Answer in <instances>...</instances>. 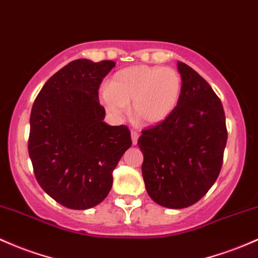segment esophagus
I'll list each match as a JSON object with an SVG mask.
<instances>
[{"label": "esophagus", "mask_w": 258, "mask_h": 258, "mask_svg": "<svg viewBox=\"0 0 258 258\" xmlns=\"http://www.w3.org/2000/svg\"><path fill=\"white\" fill-rule=\"evenodd\" d=\"M138 137H140V134H138L137 131H131V138H132V143H134V146L137 144Z\"/></svg>", "instance_id": "esophagus-1"}]
</instances>
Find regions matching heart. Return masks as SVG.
Returning a JSON list of instances; mask_svg holds the SVG:
<instances>
[{
  "mask_svg": "<svg viewBox=\"0 0 258 258\" xmlns=\"http://www.w3.org/2000/svg\"><path fill=\"white\" fill-rule=\"evenodd\" d=\"M182 77L171 67H126L112 76L109 86L101 88V103L107 114L121 118L131 104L137 122L155 126L175 111L182 95Z\"/></svg>",
  "mask_w": 258,
  "mask_h": 258,
  "instance_id": "heart-1",
  "label": "heart"
}]
</instances>
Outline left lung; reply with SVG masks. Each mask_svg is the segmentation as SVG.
Segmentation results:
<instances>
[{
    "instance_id": "obj_1",
    "label": "left lung",
    "mask_w": 258,
    "mask_h": 258,
    "mask_svg": "<svg viewBox=\"0 0 258 258\" xmlns=\"http://www.w3.org/2000/svg\"><path fill=\"white\" fill-rule=\"evenodd\" d=\"M182 95L175 111L138 138L149 197L171 209L198 202L216 182L228 140L222 101L195 70L177 62Z\"/></svg>"
}]
</instances>
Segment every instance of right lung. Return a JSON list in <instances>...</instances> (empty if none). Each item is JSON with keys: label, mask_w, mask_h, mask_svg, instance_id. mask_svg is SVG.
Wrapping results in <instances>:
<instances>
[{"label": "right lung", "mask_w": 258, "mask_h": 258, "mask_svg": "<svg viewBox=\"0 0 258 258\" xmlns=\"http://www.w3.org/2000/svg\"><path fill=\"white\" fill-rule=\"evenodd\" d=\"M114 61L70 62L44 84L30 112L28 151L41 188L60 205L88 209L103 202L112 171L132 146L128 127L104 122L99 87Z\"/></svg>", "instance_id": "add662e5"}]
</instances>
